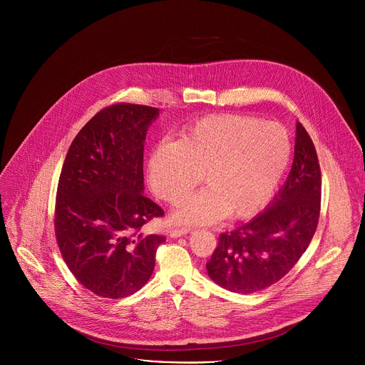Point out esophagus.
I'll list each match as a JSON object with an SVG mask.
<instances>
[{
    "label": "esophagus",
    "instance_id": "esophagus-1",
    "mask_svg": "<svg viewBox=\"0 0 365 365\" xmlns=\"http://www.w3.org/2000/svg\"><path fill=\"white\" fill-rule=\"evenodd\" d=\"M189 231H190V228H172V230L169 231V235H170L172 238H178V237L186 235Z\"/></svg>",
    "mask_w": 365,
    "mask_h": 365
}]
</instances>
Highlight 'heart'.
I'll list each match as a JSON object with an SVG mask.
<instances>
[{
	"instance_id": "1",
	"label": "heart",
	"mask_w": 365,
	"mask_h": 365,
	"mask_svg": "<svg viewBox=\"0 0 365 365\" xmlns=\"http://www.w3.org/2000/svg\"><path fill=\"white\" fill-rule=\"evenodd\" d=\"M290 140L277 123L215 115L196 123L178 143L154 145L148 158L153 192L179 203L202 180L205 189L175 212L183 224L248 218L273 195L290 160Z\"/></svg>"
}]
</instances>
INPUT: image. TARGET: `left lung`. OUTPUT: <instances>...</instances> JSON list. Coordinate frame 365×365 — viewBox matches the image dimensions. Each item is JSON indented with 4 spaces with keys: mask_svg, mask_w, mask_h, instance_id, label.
I'll use <instances>...</instances> for the list:
<instances>
[{
    "mask_svg": "<svg viewBox=\"0 0 365 365\" xmlns=\"http://www.w3.org/2000/svg\"><path fill=\"white\" fill-rule=\"evenodd\" d=\"M321 168L314 141L296 124L292 170L267 210L220 235L206 270L224 289L254 293L283 279L315 235L321 214Z\"/></svg>",
    "mask_w": 365,
    "mask_h": 365,
    "instance_id": "obj_1",
    "label": "left lung"
}]
</instances>
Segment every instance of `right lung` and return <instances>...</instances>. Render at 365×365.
<instances>
[{
    "label": "right lung",
    "mask_w": 365,
    "mask_h": 365,
    "mask_svg": "<svg viewBox=\"0 0 365 365\" xmlns=\"http://www.w3.org/2000/svg\"><path fill=\"white\" fill-rule=\"evenodd\" d=\"M158 115V108L128 102L101 110L72 141L61 172L56 241L75 279L101 297L140 290L166 241L143 232L165 215L143 195L145 133Z\"/></svg>",
    "instance_id": "add662e5"
}]
</instances>
